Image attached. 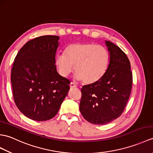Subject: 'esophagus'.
Returning a JSON list of instances; mask_svg holds the SVG:
<instances>
[{
  "label": "esophagus",
  "mask_w": 153,
  "mask_h": 153,
  "mask_svg": "<svg viewBox=\"0 0 153 153\" xmlns=\"http://www.w3.org/2000/svg\"><path fill=\"white\" fill-rule=\"evenodd\" d=\"M70 88H74V87H76L77 85L75 83L71 82L70 84Z\"/></svg>",
  "instance_id": "esophagus-1"
}]
</instances>
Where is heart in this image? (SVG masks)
<instances>
[{
	"mask_svg": "<svg viewBox=\"0 0 153 153\" xmlns=\"http://www.w3.org/2000/svg\"><path fill=\"white\" fill-rule=\"evenodd\" d=\"M109 54L105 47L93 43H74L57 54L55 65L60 76L66 77L73 71L76 79L85 84L98 82L106 73Z\"/></svg>",
	"mask_w": 153,
	"mask_h": 153,
	"instance_id": "heart-1",
	"label": "heart"
}]
</instances>
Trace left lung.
Here are the masks:
<instances>
[{
	"label": "left lung",
	"instance_id": "left-lung-1",
	"mask_svg": "<svg viewBox=\"0 0 153 153\" xmlns=\"http://www.w3.org/2000/svg\"><path fill=\"white\" fill-rule=\"evenodd\" d=\"M110 59L106 73L98 82L81 89L79 110L87 122L102 125L122 114L131 93L133 76L130 62L121 48L109 41Z\"/></svg>",
	"mask_w": 153,
	"mask_h": 153
}]
</instances>
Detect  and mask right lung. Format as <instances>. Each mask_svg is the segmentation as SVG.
Segmentation results:
<instances>
[{"label":"right lung","mask_w":153,"mask_h":153,"mask_svg":"<svg viewBox=\"0 0 153 153\" xmlns=\"http://www.w3.org/2000/svg\"><path fill=\"white\" fill-rule=\"evenodd\" d=\"M59 37L45 35L27 42L13 63L11 83L16 105L35 121L58 113L70 89V81L58 74L55 56Z\"/></svg>","instance_id":"right-lung-1"}]
</instances>
